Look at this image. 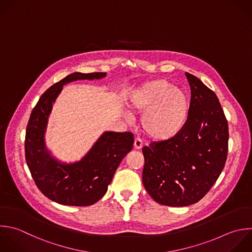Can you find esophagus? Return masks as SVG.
Instances as JSON below:
<instances>
[{
    "label": "esophagus",
    "mask_w": 252,
    "mask_h": 252,
    "mask_svg": "<svg viewBox=\"0 0 252 252\" xmlns=\"http://www.w3.org/2000/svg\"><path fill=\"white\" fill-rule=\"evenodd\" d=\"M134 147H135V149H137V150L142 149V147H143V142H142V140H141L140 138H136V139H135V141H134Z\"/></svg>",
    "instance_id": "esophagus-1"
}]
</instances>
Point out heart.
Segmentation results:
<instances>
[{"label": "heart", "instance_id": "obj_1", "mask_svg": "<svg viewBox=\"0 0 252 252\" xmlns=\"http://www.w3.org/2000/svg\"><path fill=\"white\" fill-rule=\"evenodd\" d=\"M130 104L143 112L144 133L158 141L175 137L184 127L190 109L187 95L164 80H155L137 89L130 97Z\"/></svg>", "mask_w": 252, "mask_h": 252}]
</instances>
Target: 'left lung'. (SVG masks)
I'll return each mask as SVG.
<instances>
[{
  "label": "left lung",
  "instance_id": "left-lung-1",
  "mask_svg": "<svg viewBox=\"0 0 252 252\" xmlns=\"http://www.w3.org/2000/svg\"><path fill=\"white\" fill-rule=\"evenodd\" d=\"M191 90L187 121L173 138L142 150L143 184L158 204L197 203L215 184L227 156L228 126L216 94L185 73Z\"/></svg>",
  "mask_w": 252,
  "mask_h": 252
}]
</instances>
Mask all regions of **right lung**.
I'll return each instance as SVG.
<instances>
[{"instance_id":"1","label":"right lung","mask_w":252,"mask_h":252,"mask_svg":"<svg viewBox=\"0 0 252 252\" xmlns=\"http://www.w3.org/2000/svg\"><path fill=\"white\" fill-rule=\"evenodd\" d=\"M106 73H73L50 87L33 108L27 127L26 159L38 189L50 200L67 206H90L106 193L121 160L132 150L131 132L106 131L81 160L67 163L45 145L48 118L63 87L79 80H100Z\"/></svg>"}]
</instances>
